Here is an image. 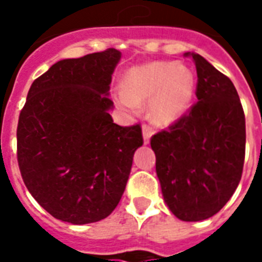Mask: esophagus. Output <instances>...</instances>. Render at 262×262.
Listing matches in <instances>:
<instances>
[{
	"label": "esophagus",
	"mask_w": 262,
	"mask_h": 262,
	"mask_svg": "<svg viewBox=\"0 0 262 262\" xmlns=\"http://www.w3.org/2000/svg\"><path fill=\"white\" fill-rule=\"evenodd\" d=\"M142 130H143V142H144V144H148V143H150V139H151V136H153V129H151V127H148V126L143 125Z\"/></svg>",
	"instance_id": "34e87169"
}]
</instances>
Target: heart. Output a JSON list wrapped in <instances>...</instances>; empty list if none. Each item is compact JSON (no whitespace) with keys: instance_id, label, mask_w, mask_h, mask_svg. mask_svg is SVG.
Instances as JSON below:
<instances>
[{"instance_id":"b5f03b06","label":"heart","mask_w":262,"mask_h":262,"mask_svg":"<svg viewBox=\"0 0 262 262\" xmlns=\"http://www.w3.org/2000/svg\"><path fill=\"white\" fill-rule=\"evenodd\" d=\"M123 90L115 92V103L126 114H137L147 105L148 119L160 126L174 125L191 108L196 74L177 61H151L132 67L123 77Z\"/></svg>"}]
</instances>
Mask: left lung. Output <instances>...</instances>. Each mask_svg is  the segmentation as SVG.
<instances>
[{
  "mask_svg": "<svg viewBox=\"0 0 262 262\" xmlns=\"http://www.w3.org/2000/svg\"><path fill=\"white\" fill-rule=\"evenodd\" d=\"M189 56L196 66V103L150 144L168 209L180 220L199 222L217 213L242 180L246 118L233 82L201 54Z\"/></svg>",
  "mask_w": 262,
  "mask_h": 262,
  "instance_id": "obj_1",
  "label": "left lung"
}]
</instances>
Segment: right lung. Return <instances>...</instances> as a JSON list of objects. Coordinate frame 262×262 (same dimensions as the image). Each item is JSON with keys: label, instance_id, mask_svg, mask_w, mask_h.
I'll use <instances>...</instances> for the list:
<instances>
[{"label": "right lung", "instance_id": "1", "mask_svg": "<svg viewBox=\"0 0 262 262\" xmlns=\"http://www.w3.org/2000/svg\"><path fill=\"white\" fill-rule=\"evenodd\" d=\"M122 53L64 59L33 81L18 122V164L28 191L71 225L105 219L118 206L143 144L142 127L114 123L111 81Z\"/></svg>", "mask_w": 262, "mask_h": 262}]
</instances>
